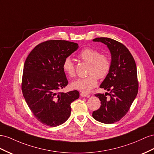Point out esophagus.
Returning <instances> with one entry per match:
<instances>
[{
    "label": "esophagus",
    "mask_w": 154,
    "mask_h": 154,
    "mask_svg": "<svg viewBox=\"0 0 154 154\" xmlns=\"http://www.w3.org/2000/svg\"><path fill=\"white\" fill-rule=\"evenodd\" d=\"M80 96L82 97H89L90 95L88 94H85V93H80Z\"/></svg>",
    "instance_id": "1"
}]
</instances>
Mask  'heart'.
I'll return each instance as SVG.
<instances>
[{"label":"heart","mask_w":154,"mask_h":154,"mask_svg":"<svg viewBox=\"0 0 154 154\" xmlns=\"http://www.w3.org/2000/svg\"><path fill=\"white\" fill-rule=\"evenodd\" d=\"M78 57L86 63H89L88 69L89 76L80 78L74 80L71 86L72 88L84 93H88L97 85L98 78H105L111 69V60L106 54L100 52L91 48H86L79 54ZM63 71L70 77L75 76V67L70 57L65 58L62 65Z\"/></svg>","instance_id":"heart-1"}]
</instances>
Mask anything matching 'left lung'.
I'll list each match as a JSON object with an SVG mask.
<instances>
[{"label":"left lung","mask_w":154,"mask_h":154,"mask_svg":"<svg viewBox=\"0 0 154 154\" xmlns=\"http://www.w3.org/2000/svg\"><path fill=\"white\" fill-rule=\"evenodd\" d=\"M93 41L107 45L111 54V66L109 74L100 85L109 93L95 94L101 101V106L92 115L98 122L113 124L126 115L137 94L135 61L129 50L119 41L107 37H98Z\"/></svg>","instance_id":"obj_1"}]
</instances>
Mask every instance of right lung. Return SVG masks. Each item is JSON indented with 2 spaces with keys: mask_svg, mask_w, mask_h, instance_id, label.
I'll return each instance as SVG.
<instances>
[{
  "mask_svg": "<svg viewBox=\"0 0 154 154\" xmlns=\"http://www.w3.org/2000/svg\"><path fill=\"white\" fill-rule=\"evenodd\" d=\"M78 45L65 40H49L32 50L24 62L22 91L34 117L51 127L61 125L70 115V103L80 97L78 91L59 92L68 84L63 61Z\"/></svg>",
  "mask_w": 154,
  "mask_h": 154,
  "instance_id": "1",
  "label": "right lung"
}]
</instances>
